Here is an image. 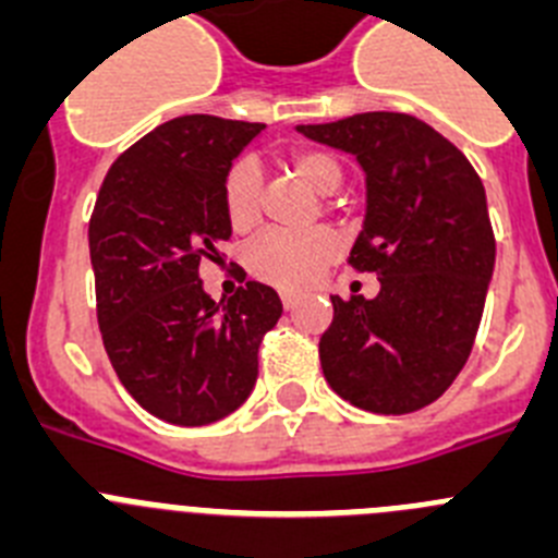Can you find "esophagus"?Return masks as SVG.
<instances>
[{"label": "esophagus", "instance_id": "obj_1", "mask_svg": "<svg viewBox=\"0 0 558 558\" xmlns=\"http://www.w3.org/2000/svg\"><path fill=\"white\" fill-rule=\"evenodd\" d=\"M280 300H283L286 308H294L300 303V294L298 291H280Z\"/></svg>", "mask_w": 558, "mask_h": 558}]
</instances>
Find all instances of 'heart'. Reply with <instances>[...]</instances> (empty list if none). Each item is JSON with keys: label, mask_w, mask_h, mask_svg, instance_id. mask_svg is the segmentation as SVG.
<instances>
[{"label": "heart", "mask_w": 558, "mask_h": 558, "mask_svg": "<svg viewBox=\"0 0 558 558\" xmlns=\"http://www.w3.org/2000/svg\"><path fill=\"white\" fill-rule=\"evenodd\" d=\"M291 172L316 194H333L341 185V163L325 149L303 147L289 155ZM222 208L235 233H247L264 214V180L250 158L235 160L222 180ZM339 255V239L328 228L267 230L247 247V267L255 278L278 289H305L330 267Z\"/></svg>", "instance_id": "obj_1"}]
</instances>
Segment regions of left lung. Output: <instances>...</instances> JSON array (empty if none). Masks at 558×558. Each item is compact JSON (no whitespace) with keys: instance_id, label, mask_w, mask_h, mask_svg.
Here are the masks:
<instances>
[{"instance_id":"obj_1","label":"left lung","mask_w":558,"mask_h":558,"mask_svg":"<svg viewBox=\"0 0 558 558\" xmlns=\"http://www.w3.org/2000/svg\"><path fill=\"white\" fill-rule=\"evenodd\" d=\"M355 155L366 174L364 228L350 250L378 298H330L319 339L330 389L375 414H409L445 395L470 359L495 269L486 192L459 147L409 113L298 124Z\"/></svg>"}]
</instances>
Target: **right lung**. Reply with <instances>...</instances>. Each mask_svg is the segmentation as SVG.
<instances>
[{"label": "right lung", "mask_w": 558, "mask_h": 558, "mask_svg": "<svg viewBox=\"0 0 558 558\" xmlns=\"http://www.w3.org/2000/svg\"><path fill=\"white\" fill-rule=\"evenodd\" d=\"M267 124L192 113L158 124L113 160L88 225L97 319L124 389L158 420L208 425L258 378V348L283 314L278 291L247 280L210 300L199 260H222L233 228L222 180Z\"/></svg>", "instance_id": "right-lung-1"}]
</instances>
